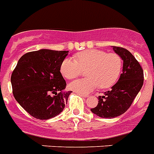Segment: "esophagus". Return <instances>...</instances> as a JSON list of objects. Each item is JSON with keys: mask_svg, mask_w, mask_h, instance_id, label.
I'll return each instance as SVG.
<instances>
[{"mask_svg": "<svg viewBox=\"0 0 154 154\" xmlns=\"http://www.w3.org/2000/svg\"><path fill=\"white\" fill-rule=\"evenodd\" d=\"M79 95H81L83 97H87V94H85V93H79Z\"/></svg>", "mask_w": 154, "mask_h": 154, "instance_id": "esophagus-1", "label": "esophagus"}]
</instances>
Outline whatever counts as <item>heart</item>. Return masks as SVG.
Masks as SVG:
<instances>
[{"mask_svg":"<svg viewBox=\"0 0 154 154\" xmlns=\"http://www.w3.org/2000/svg\"><path fill=\"white\" fill-rule=\"evenodd\" d=\"M75 59H64L61 73L67 79H73L86 71L88 78L69 84L71 90L77 93H87L98 86L101 89L111 87L117 82L122 71V60L118 54L88 50L76 55Z\"/></svg>","mask_w":154,"mask_h":154,"instance_id":"obj_1","label":"heart"}]
</instances>
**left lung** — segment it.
Here are the masks:
<instances>
[{
    "mask_svg": "<svg viewBox=\"0 0 154 154\" xmlns=\"http://www.w3.org/2000/svg\"><path fill=\"white\" fill-rule=\"evenodd\" d=\"M123 60V70L118 82L110 90L98 97V104L92 112L103 118H113L124 114L133 103L143 85V70L139 61L125 48L112 46Z\"/></svg>",
    "mask_w": 154,
    "mask_h": 154,
    "instance_id": "8db88e82",
    "label": "left lung"
}]
</instances>
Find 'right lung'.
Listing matches in <instances>:
<instances>
[{
  "instance_id": "1",
  "label": "right lung",
  "mask_w": 154,
  "mask_h": 154,
  "mask_svg": "<svg viewBox=\"0 0 154 154\" xmlns=\"http://www.w3.org/2000/svg\"><path fill=\"white\" fill-rule=\"evenodd\" d=\"M68 51L42 49L25 54L11 77L14 99L31 116L39 120L54 118L64 110L72 91L61 64Z\"/></svg>"
}]
</instances>
